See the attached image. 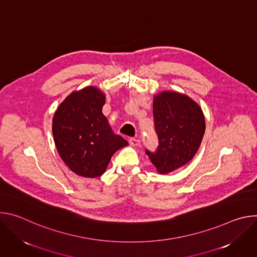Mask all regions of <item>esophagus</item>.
Wrapping results in <instances>:
<instances>
[{"instance_id":"esophagus-1","label":"esophagus","mask_w":257,"mask_h":257,"mask_svg":"<svg viewBox=\"0 0 257 257\" xmlns=\"http://www.w3.org/2000/svg\"><path fill=\"white\" fill-rule=\"evenodd\" d=\"M129 143H130V145H132V146H137V145H139L140 140L137 139V138H130V139H129Z\"/></svg>"}]
</instances>
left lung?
<instances>
[{
  "label": "left lung",
  "mask_w": 257,
  "mask_h": 257,
  "mask_svg": "<svg viewBox=\"0 0 257 257\" xmlns=\"http://www.w3.org/2000/svg\"><path fill=\"white\" fill-rule=\"evenodd\" d=\"M155 130L159 146L145 154L161 174L171 173L190 162L198 151L205 131L200 106L189 96L163 91L154 98Z\"/></svg>",
  "instance_id": "8db88e82"
}]
</instances>
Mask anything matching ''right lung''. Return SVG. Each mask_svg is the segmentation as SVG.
Listing matches in <instances>:
<instances>
[{"mask_svg":"<svg viewBox=\"0 0 257 257\" xmlns=\"http://www.w3.org/2000/svg\"><path fill=\"white\" fill-rule=\"evenodd\" d=\"M104 94L93 86L72 92L59 105L53 119L57 151L75 174L101 176L113 155L128 145L113 132L102 114Z\"/></svg>","mask_w":257,"mask_h":257,"instance_id":"add662e5","label":"right lung"}]
</instances>
